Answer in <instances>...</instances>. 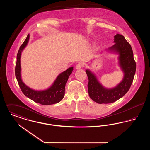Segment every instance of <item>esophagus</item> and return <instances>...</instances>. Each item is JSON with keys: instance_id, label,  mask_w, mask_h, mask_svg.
Returning <instances> with one entry per match:
<instances>
[{"instance_id": "34e87169", "label": "esophagus", "mask_w": 150, "mask_h": 150, "mask_svg": "<svg viewBox=\"0 0 150 150\" xmlns=\"http://www.w3.org/2000/svg\"><path fill=\"white\" fill-rule=\"evenodd\" d=\"M84 66V64L82 62H79L76 65V69H80L81 67H83Z\"/></svg>"}]
</instances>
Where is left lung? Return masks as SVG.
Listing matches in <instances>:
<instances>
[{"label": "left lung", "instance_id": "1", "mask_svg": "<svg viewBox=\"0 0 150 150\" xmlns=\"http://www.w3.org/2000/svg\"><path fill=\"white\" fill-rule=\"evenodd\" d=\"M114 38V45L109 50H116L120 54V65L124 72L121 83L113 89H107L100 84L91 72L88 70L86 71L89 79L88 89L89 97L100 104L113 103L123 97L129 90L136 73V61L130 44L121 34H117Z\"/></svg>", "mask_w": 150, "mask_h": 150}]
</instances>
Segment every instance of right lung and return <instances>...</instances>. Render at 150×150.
Wrapping results in <instances>:
<instances>
[{
	"mask_svg": "<svg viewBox=\"0 0 150 150\" xmlns=\"http://www.w3.org/2000/svg\"><path fill=\"white\" fill-rule=\"evenodd\" d=\"M29 34L28 35L25 40L20 47L17 55V62L15 67V75L18 85L22 93L30 99L38 103L43 105H50L57 103L63 99L64 96V88L66 83L70 75L72 73L73 67H70L65 71L60 74L52 86L45 91H37L30 89L26 86L22 81L21 78V66L20 58L22 50L26 46L29 42Z\"/></svg>",
	"mask_w": 150,
	"mask_h": 150,
	"instance_id": "obj_1",
	"label": "right lung"
}]
</instances>
